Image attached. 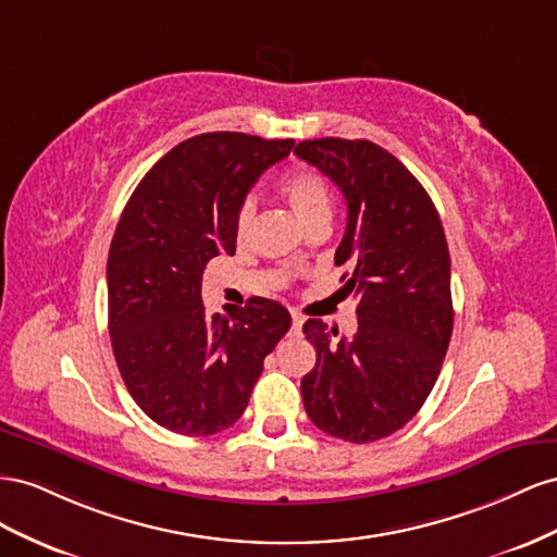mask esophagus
Listing matches in <instances>:
<instances>
[{
  "label": "esophagus",
  "mask_w": 557,
  "mask_h": 557,
  "mask_svg": "<svg viewBox=\"0 0 557 557\" xmlns=\"http://www.w3.org/2000/svg\"><path fill=\"white\" fill-rule=\"evenodd\" d=\"M300 326H304V317H300V314H294V317H292V331H294V333H298V331H300Z\"/></svg>",
  "instance_id": "esophagus-1"
}]
</instances>
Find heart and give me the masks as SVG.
Listing matches in <instances>:
<instances>
[{
    "instance_id": "1",
    "label": "heart",
    "mask_w": 557,
    "mask_h": 557,
    "mask_svg": "<svg viewBox=\"0 0 557 557\" xmlns=\"http://www.w3.org/2000/svg\"><path fill=\"white\" fill-rule=\"evenodd\" d=\"M282 198L289 202L294 214L300 219V224L312 228L320 221L331 219V194L326 182L312 170H294L280 184ZM253 224V202L247 200L240 205L235 216V237L237 243L245 245Z\"/></svg>"
}]
</instances>
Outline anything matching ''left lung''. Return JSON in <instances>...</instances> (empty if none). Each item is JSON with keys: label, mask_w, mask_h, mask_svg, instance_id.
I'll return each instance as SVG.
<instances>
[{"label": "left lung", "mask_w": 557, "mask_h": 557, "mask_svg": "<svg viewBox=\"0 0 557 557\" xmlns=\"http://www.w3.org/2000/svg\"><path fill=\"white\" fill-rule=\"evenodd\" d=\"M338 186L347 226L336 265L357 296V333L304 324L314 369L300 380L322 432L371 443L401 429L432 392L453 336L450 253L438 212L408 168L369 139L322 137L294 149Z\"/></svg>", "instance_id": "obj_1"}]
</instances>
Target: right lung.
Instances as JSON below:
<instances>
[{
  "label": "right lung",
  "instance_id": "add662e5",
  "mask_svg": "<svg viewBox=\"0 0 557 557\" xmlns=\"http://www.w3.org/2000/svg\"><path fill=\"white\" fill-rule=\"evenodd\" d=\"M294 139L196 135L158 161L125 205L107 261L109 336L135 404L174 434L240 420L263 359L292 326L275 300L205 314L202 270L235 253V216Z\"/></svg>",
  "mask_w": 557,
  "mask_h": 557
}]
</instances>
